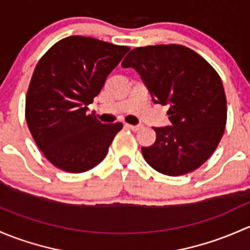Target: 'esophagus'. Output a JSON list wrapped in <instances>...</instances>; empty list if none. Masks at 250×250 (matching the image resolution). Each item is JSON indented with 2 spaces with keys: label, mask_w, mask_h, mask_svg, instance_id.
Here are the masks:
<instances>
[{
  "label": "esophagus",
  "mask_w": 250,
  "mask_h": 250,
  "mask_svg": "<svg viewBox=\"0 0 250 250\" xmlns=\"http://www.w3.org/2000/svg\"><path fill=\"white\" fill-rule=\"evenodd\" d=\"M125 126L128 128V130H131V131H138V130H140V128H141L140 125H130V124H126Z\"/></svg>",
  "instance_id": "1"
}]
</instances>
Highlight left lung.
<instances>
[{
  "mask_svg": "<svg viewBox=\"0 0 250 250\" xmlns=\"http://www.w3.org/2000/svg\"><path fill=\"white\" fill-rule=\"evenodd\" d=\"M122 66L136 69L154 104L169 106L172 125L154 127L155 143L142 146L146 163L173 177L199 168L225 131L226 96L217 71L194 50L178 44L132 49Z\"/></svg>",
  "mask_w": 250,
  "mask_h": 250,
  "instance_id": "obj_1",
  "label": "left lung"
}]
</instances>
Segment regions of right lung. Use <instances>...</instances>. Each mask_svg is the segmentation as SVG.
Instances as JSON below:
<instances>
[{
	"instance_id": "obj_1",
	"label": "right lung",
	"mask_w": 250,
	"mask_h": 250,
	"mask_svg": "<svg viewBox=\"0 0 250 250\" xmlns=\"http://www.w3.org/2000/svg\"><path fill=\"white\" fill-rule=\"evenodd\" d=\"M128 50L71 36L38 61L27 90L26 122L38 148L55 167L81 173L106 158L123 124H102L87 114V106Z\"/></svg>"
}]
</instances>
